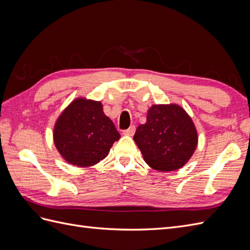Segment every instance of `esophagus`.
<instances>
[{
    "label": "esophagus",
    "mask_w": 250,
    "mask_h": 250,
    "mask_svg": "<svg viewBox=\"0 0 250 250\" xmlns=\"http://www.w3.org/2000/svg\"><path fill=\"white\" fill-rule=\"evenodd\" d=\"M134 132H135V126H130L129 128H128V129H126V130H124L123 131V134L124 135H129V137H132V135L134 134Z\"/></svg>",
    "instance_id": "1"
}]
</instances>
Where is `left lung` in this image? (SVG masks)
Instances as JSON below:
<instances>
[{"mask_svg": "<svg viewBox=\"0 0 250 250\" xmlns=\"http://www.w3.org/2000/svg\"><path fill=\"white\" fill-rule=\"evenodd\" d=\"M133 140L151 168L169 172L180 169L197 147L198 134L191 117L177 104L152 105L145 124Z\"/></svg>", "mask_w": 250, "mask_h": 250, "instance_id": "left-lung-1", "label": "left lung"}]
</instances>
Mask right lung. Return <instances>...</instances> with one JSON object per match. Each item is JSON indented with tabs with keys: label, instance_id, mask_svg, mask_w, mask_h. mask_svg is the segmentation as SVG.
<instances>
[{
	"label": "right lung",
	"instance_id": "1",
	"mask_svg": "<svg viewBox=\"0 0 250 250\" xmlns=\"http://www.w3.org/2000/svg\"><path fill=\"white\" fill-rule=\"evenodd\" d=\"M121 138L112 121L105 116L100 101L77 98L56 121L55 147L64 160L77 167H89L107 156Z\"/></svg>",
	"mask_w": 250,
	"mask_h": 250
}]
</instances>
